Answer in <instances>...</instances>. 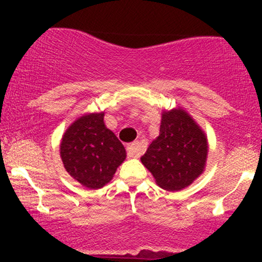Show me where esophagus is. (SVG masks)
<instances>
[{
	"instance_id": "34e87169",
	"label": "esophagus",
	"mask_w": 262,
	"mask_h": 262,
	"mask_svg": "<svg viewBox=\"0 0 262 262\" xmlns=\"http://www.w3.org/2000/svg\"><path fill=\"white\" fill-rule=\"evenodd\" d=\"M127 152L129 158H138L141 154V145L138 141H134L127 146Z\"/></svg>"
}]
</instances>
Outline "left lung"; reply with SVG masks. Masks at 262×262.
<instances>
[{
  "label": "left lung",
  "instance_id": "obj_1",
  "mask_svg": "<svg viewBox=\"0 0 262 262\" xmlns=\"http://www.w3.org/2000/svg\"><path fill=\"white\" fill-rule=\"evenodd\" d=\"M208 140L202 128L182 107L162 111L160 134L140 158L166 191H181L203 173Z\"/></svg>",
  "mask_w": 262,
  "mask_h": 262
}]
</instances>
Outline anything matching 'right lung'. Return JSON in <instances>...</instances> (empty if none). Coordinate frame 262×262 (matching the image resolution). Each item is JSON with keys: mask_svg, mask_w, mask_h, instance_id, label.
I'll list each match as a JSON object with an SVG mask.
<instances>
[{"mask_svg": "<svg viewBox=\"0 0 262 262\" xmlns=\"http://www.w3.org/2000/svg\"><path fill=\"white\" fill-rule=\"evenodd\" d=\"M104 112L86 113L69 125L60 143L68 173L90 189L106 186L127 158L124 146L104 124Z\"/></svg>", "mask_w": 262, "mask_h": 262, "instance_id": "right-lung-1", "label": "right lung"}]
</instances>
